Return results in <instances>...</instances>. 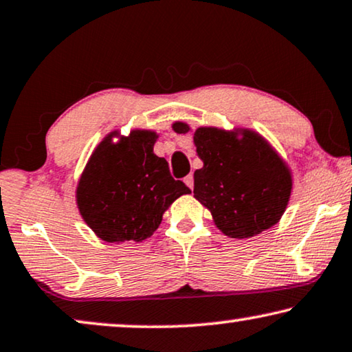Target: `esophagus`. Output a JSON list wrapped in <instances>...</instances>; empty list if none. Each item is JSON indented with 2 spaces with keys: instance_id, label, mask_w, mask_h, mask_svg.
Returning a JSON list of instances; mask_svg holds the SVG:
<instances>
[{
  "instance_id": "obj_1",
  "label": "esophagus",
  "mask_w": 352,
  "mask_h": 352,
  "mask_svg": "<svg viewBox=\"0 0 352 352\" xmlns=\"http://www.w3.org/2000/svg\"><path fill=\"white\" fill-rule=\"evenodd\" d=\"M184 182L186 184L190 187V188H193V176L192 175H187L186 177H184Z\"/></svg>"
}]
</instances>
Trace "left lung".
<instances>
[{
	"label": "left lung",
	"instance_id": "left-lung-1",
	"mask_svg": "<svg viewBox=\"0 0 352 352\" xmlns=\"http://www.w3.org/2000/svg\"><path fill=\"white\" fill-rule=\"evenodd\" d=\"M187 133L182 122L173 125ZM203 168L193 173V195L211 211L227 236L249 238L268 230L286 210L292 177L289 168L261 136L246 131L241 140L219 129L193 135Z\"/></svg>",
	"mask_w": 352,
	"mask_h": 352
}]
</instances>
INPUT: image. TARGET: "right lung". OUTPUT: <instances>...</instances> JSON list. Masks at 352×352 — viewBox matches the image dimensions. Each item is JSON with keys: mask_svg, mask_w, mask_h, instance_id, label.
Masks as SVG:
<instances>
[{"mask_svg": "<svg viewBox=\"0 0 352 352\" xmlns=\"http://www.w3.org/2000/svg\"><path fill=\"white\" fill-rule=\"evenodd\" d=\"M155 133L133 131L119 144L108 136L91 155L78 187L84 221L108 243L149 238L177 197L190 193L154 154Z\"/></svg>", "mask_w": 352, "mask_h": 352, "instance_id": "1", "label": "right lung"}]
</instances>
